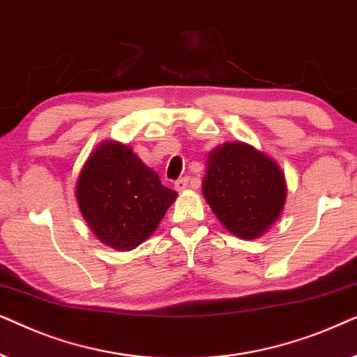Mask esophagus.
<instances>
[{
  "instance_id": "esophagus-1",
  "label": "esophagus",
  "mask_w": 357,
  "mask_h": 357,
  "mask_svg": "<svg viewBox=\"0 0 357 357\" xmlns=\"http://www.w3.org/2000/svg\"><path fill=\"white\" fill-rule=\"evenodd\" d=\"M188 186H189V178H181L174 183V188L178 189V191H184Z\"/></svg>"
}]
</instances>
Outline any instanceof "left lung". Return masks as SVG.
<instances>
[{
    "instance_id": "obj_1",
    "label": "left lung",
    "mask_w": 357,
    "mask_h": 357,
    "mask_svg": "<svg viewBox=\"0 0 357 357\" xmlns=\"http://www.w3.org/2000/svg\"><path fill=\"white\" fill-rule=\"evenodd\" d=\"M202 192L228 231L255 240L281 215L287 188L275 161L251 145L234 142L208 153Z\"/></svg>"
}]
</instances>
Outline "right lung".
<instances>
[{
	"instance_id": "add662e5",
	"label": "right lung",
	"mask_w": 357,
	"mask_h": 357,
	"mask_svg": "<svg viewBox=\"0 0 357 357\" xmlns=\"http://www.w3.org/2000/svg\"><path fill=\"white\" fill-rule=\"evenodd\" d=\"M178 192L132 149L107 140L91 153L76 183V201L104 245L130 251L153 234Z\"/></svg>"
}]
</instances>
